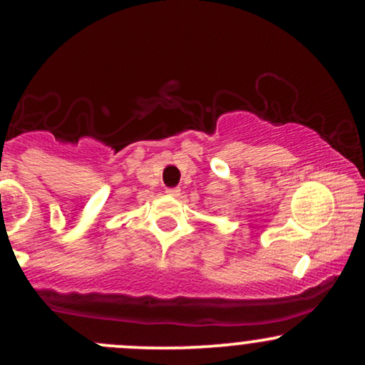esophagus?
I'll list each match as a JSON object with an SVG mask.
<instances>
[{"instance_id": "1", "label": "esophagus", "mask_w": 365, "mask_h": 365, "mask_svg": "<svg viewBox=\"0 0 365 365\" xmlns=\"http://www.w3.org/2000/svg\"><path fill=\"white\" fill-rule=\"evenodd\" d=\"M166 194H168L170 197H178L180 188H166Z\"/></svg>"}]
</instances>
